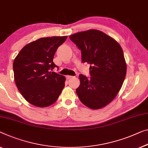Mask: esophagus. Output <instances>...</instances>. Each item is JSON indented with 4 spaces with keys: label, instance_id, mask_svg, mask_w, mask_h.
Returning <instances> with one entry per match:
<instances>
[{
    "label": "esophagus",
    "instance_id": "obj_1",
    "mask_svg": "<svg viewBox=\"0 0 148 148\" xmlns=\"http://www.w3.org/2000/svg\"><path fill=\"white\" fill-rule=\"evenodd\" d=\"M66 79H68V80H69V79L72 78H73V76H69V75H68V76H66Z\"/></svg>",
    "mask_w": 148,
    "mask_h": 148
}]
</instances>
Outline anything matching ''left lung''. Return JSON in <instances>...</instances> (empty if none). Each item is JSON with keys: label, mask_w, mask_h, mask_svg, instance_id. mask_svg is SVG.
I'll return each instance as SVG.
<instances>
[{"label": "left lung", "mask_w": 148, "mask_h": 148, "mask_svg": "<svg viewBox=\"0 0 148 148\" xmlns=\"http://www.w3.org/2000/svg\"><path fill=\"white\" fill-rule=\"evenodd\" d=\"M70 38L81 50L82 62L91 65L90 78L79 75L77 95L86 106L102 108L115 98L126 75L122 48L114 38L98 30L77 32Z\"/></svg>", "instance_id": "1"}]
</instances>
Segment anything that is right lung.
Wrapping results in <instances>:
<instances>
[{"label":"right lung","mask_w":148,"mask_h":148,"mask_svg":"<svg viewBox=\"0 0 148 148\" xmlns=\"http://www.w3.org/2000/svg\"><path fill=\"white\" fill-rule=\"evenodd\" d=\"M67 36L41 38L24 46L13 62L18 90L27 102L45 108L54 103L65 86V77L52 70L53 58Z\"/></svg>","instance_id":"add662e5"}]
</instances>
